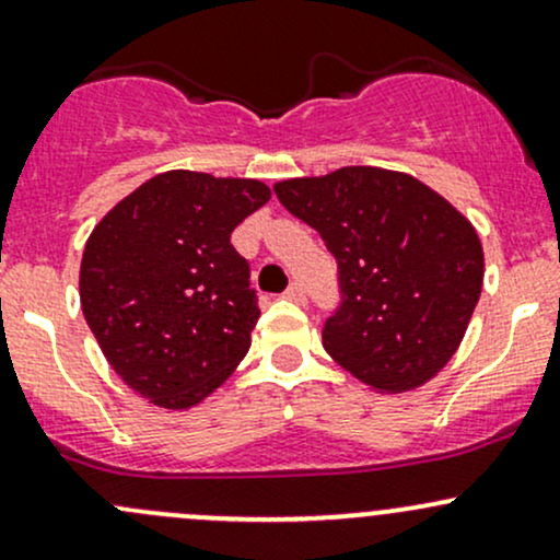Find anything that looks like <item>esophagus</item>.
<instances>
[{
    "instance_id": "1",
    "label": "esophagus",
    "mask_w": 560,
    "mask_h": 560,
    "mask_svg": "<svg viewBox=\"0 0 560 560\" xmlns=\"http://www.w3.org/2000/svg\"><path fill=\"white\" fill-rule=\"evenodd\" d=\"M282 296L291 299V302H296V304H304L306 302V293H304L302 282H291V285H288V291L282 293Z\"/></svg>"
}]
</instances>
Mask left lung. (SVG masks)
Instances as JSON below:
<instances>
[{
  "mask_svg": "<svg viewBox=\"0 0 560 560\" xmlns=\"http://www.w3.org/2000/svg\"><path fill=\"white\" fill-rule=\"evenodd\" d=\"M275 195L339 264L345 299L323 328L330 358L382 395L441 374L483 288L470 219L419 178L374 165L285 178Z\"/></svg>",
  "mask_w": 560,
  "mask_h": 560,
  "instance_id": "8db88e82",
  "label": "left lung"
}]
</instances>
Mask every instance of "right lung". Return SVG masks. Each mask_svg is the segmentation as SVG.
<instances>
[{
    "label": "right lung",
    "mask_w": 560,
    "mask_h": 560,
    "mask_svg": "<svg viewBox=\"0 0 560 560\" xmlns=\"http://www.w3.org/2000/svg\"><path fill=\"white\" fill-rule=\"evenodd\" d=\"M258 178L165 171L95 224L80 302L117 376L160 408L186 411L221 387L258 320L234 226L269 202Z\"/></svg>",
    "instance_id": "1"
}]
</instances>
